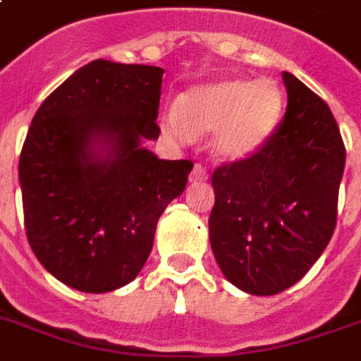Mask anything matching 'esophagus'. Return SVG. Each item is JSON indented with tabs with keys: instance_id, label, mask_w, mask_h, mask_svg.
I'll return each mask as SVG.
<instances>
[{
	"instance_id": "34e87169",
	"label": "esophagus",
	"mask_w": 361,
	"mask_h": 361,
	"mask_svg": "<svg viewBox=\"0 0 361 361\" xmlns=\"http://www.w3.org/2000/svg\"><path fill=\"white\" fill-rule=\"evenodd\" d=\"M206 178H208V173H206V169L202 165H195V169H192V173H190V183H204Z\"/></svg>"
}]
</instances>
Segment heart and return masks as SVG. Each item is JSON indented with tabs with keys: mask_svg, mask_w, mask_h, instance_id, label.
Instances as JSON below:
<instances>
[{
	"mask_svg": "<svg viewBox=\"0 0 361 361\" xmlns=\"http://www.w3.org/2000/svg\"><path fill=\"white\" fill-rule=\"evenodd\" d=\"M285 116V94L273 80L222 78L186 92L166 109L163 128L180 141L212 133L214 157L238 163L267 145Z\"/></svg>",
	"mask_w": 361,
	"mask_h": 361,
	"instance_id": "b5f03b06",
	"label": "heart"
}]
</instances>
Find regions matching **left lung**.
Returning a JSON list of instances; mask_svg holds the SVG:
<instances>
[{
  "mask_svg": "<svg viewBox=\"0 0 361 361\" xmlns=\"http://www.w3.org/2000/svg\"><path fill=\"white\" fill-rule=\"evenodd\" d=\"M287 114L255 155L216 169L208 232L224 277L257 297L300 281L336 228L346 149L314 92L283 72Z\"/></svg>",
  "mask_w": 361,
  "mask_h": 361,
  "instance_id": "1",
  "label": "left lung"
}]
</instances>
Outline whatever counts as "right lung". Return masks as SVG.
Wrapping results in <instances>:
<instances>
[{"label":"right lung","instance_id":"add662e5","mask_svg":"<svg viewBox=\"0 0 361 361\" xmlns=\"http://www.w3.org/2000/svg\"><path fill=\"white\" fill-rule=\"evenodd\" d=\"M163 68L98 59L37 109L19 159L25 232L52 277L82 293L128 285L157 222L183 195L190 161L145 147L159 139Z\"/></svg>","mask_w":361,"mask_h":361}]
</instances>
